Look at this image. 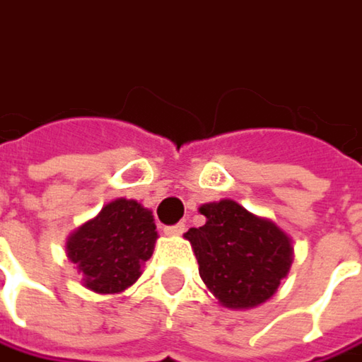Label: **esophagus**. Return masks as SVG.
<instances>
[{"instance_id": "34e87169", "label": "esophagus", "mask_w": 362, "mask_h": 362, "mask_svg": "<svg viewBox=\"0 0 362 362\" xmlns=\"http://www.w3.org/2000/svg\"><path fill=\"white\" fill-rule=\"evenodd\" d=\"M184 231H186V225L184 223L170 225V227H165V229H163V233H165V235H182Z\"/></svg>"}]
</instances>
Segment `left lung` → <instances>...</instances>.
<instances>
[{"label": "left lung", "mask_w": 362, "mask_h": 362, "mask_svg": "<svg viewBox=\"0 0 362 362\" xmlns=\"http://www.w3.org/2000/svg\"><path fill=\"white\" fill-rule=\"evenodd\" d=\"M202 227L186 231L199 272L219 303L250 309L270 299L287 276L293 247L285 231L235 201L202 204Z\"/></svg>", "instance_id": "obj_1"}]
</instances>
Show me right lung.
<instances>
[{
	"label": "right lung",
	"mask_w": 362,
	"mask_h": 362,
	"mask_svg": "<svg viewBox=\"0 0 362 362\" xmlns=\"http://www.w3.org/2000/svg\"><path fill=\"white\" fill-rule=\"evenodd\" d=\"M156 240L151 211L137 201L117 199L69 235L67 256L77 264L86 287L110 295L137 281L141 264L153 254Z\"/></svg>",
	"instance_id": "right-lung-1"
}]
</instances>
